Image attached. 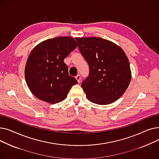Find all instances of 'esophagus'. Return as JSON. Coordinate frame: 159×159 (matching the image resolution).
Segmentation results:
<instances>
[{"instance_id": "34e87169", "label": "esophagus", "mask_w": 159, "mask_h": 159, "mask_svg": "<svg viewBox=\"0 0 159 159\" xmlns=\"http://www.w3.org/2000/svg\"><path fill=\"white\" fill-rule=\"evenodd\" d=\"M75 79H77V80L78 81V82H80V80H81V76L80 75H77L76 77H75Z\"/></svg>"}]
</instances>
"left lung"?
<instances>
[{
  "mask_svg": "<svg viewBox=\"0 0 159 159\" xmlns=\"http://www.w3.org/2000/svg\"><path fill=\"white\" fill-rule=\"evenodd\" d=\"M75 40L89 66V75L81 84L87 98L101 105L115 102L124 93L131 79L129 61L124 52L102 38Z\"/></svg>",
  "mask_w": 159,
  "mask_h": 159,
  "instance_id": "obj_1",
  "label": "left lung"
}]
</instances>
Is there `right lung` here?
<instances>
[{
    "mask_svg": "<svg viewBox=\"0 0 159 159\" xmlns=\"http://www.w3.org/2000/svg\"><path fill=\"white\" fill-rule=\"evenodd\" d=\"M76 47L73 38L58 37L42 42L33 49L24 74L29 89L36 97L51 104L58 103L77 84L64 62Z\"/></svg>",
    "mask_w": 159,
    "mask_h": 159,
    "instance_id": "1",
    "label": "right lung"
}]
</instances>
